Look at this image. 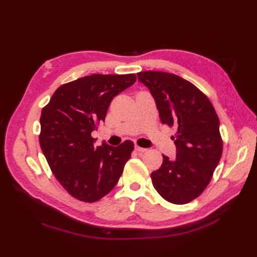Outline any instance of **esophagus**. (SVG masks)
<instances>
[{"instance_id": "obj_1", "label": "esophagus", "mask_w": 257, "mask_h": 257, "mask_svg": "<svg viewBox=\"0 0 257 257\" xmlns=\"http://www.w3.org/2000/svg\"><path fill=\"white\" fill-rule=\"evenodd\" d=\"M135 150L137 152H139V153H144V152L147 151L146 148H142V147H139V146H135Z\"/></svg>"}]
</instances>
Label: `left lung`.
Segmentation results:
<instances>
[{"label": "left lung", "mask_w": 257, "mask_h": 257, "mask_svg": "<svg viewBox=\"0 0 257 257\" xmlns=\"http://www.w3.org/2000/svg\"><path fill=\"white\" fill-rule=\"evenodd\" d=\"M137 76L153 95L161 122L177 130L176 158L163 155L152 184L169 203L188 204L205 191L222 157L219 116L205 93L180 76L158 71Z\"/></svg>", "instance_id": "obj_1"}]
</instances>
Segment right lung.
<instances>
[{
	"instance_id": "right-lung-1",
	"label": "right lung",
	"mask_w": 257,
	"mask_h": 257,
	"mask_svg": "<svg viewBox=\"0 0 257 257\" xmlns=\"http://www.w3.org/2000/svg\"><path fill=\"white\" fill-rule=\"evenodd\" d=\"M135 81V74L81 77L62 84L42 109V151L54 177L74 198L94 203L119 181L133 142L95 147L91 133L105 120L112 98Z\"/></svg>"
}]
</instances>
